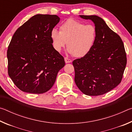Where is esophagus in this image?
Masks as SVG:
<instances>
[{
	"label": "esophagus",
	"instance_id": "34e87169",
	"mask_svg": "<svg viewBox=\"0 0 132 132\" xmlns=\"http://www.w3.org/2000/svg\"><path fill=\"white\" fill-rule=\"evenodd\" d=\"M64 61H65L66 63H71L72 61L71 59H69L68 57H64Z\"/></svg>",
	"mask_w": 132,
	"mask_h": 132
}]
</instances>
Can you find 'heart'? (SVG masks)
Here are the masks:
<instances>
[{
    "label": "heart",
    "instance_id": "obj_1",
    "mask_svg": "<svg viewBox=\"0 0 132 132\" xmlns=\"http://www.w3.org/2000/svg\"><path fill=\"white\" fill-rule=\"evenodd\" d=\"M60 31L53 29L51 38L55 50L61 52L66 45L68 51L76 57L87 55L92 50L97 39V29L93 24H86L69 19L59 27Z\"/></svg>",
    "mask_w": 132,
    "mask_h": 132
}]
</instances>
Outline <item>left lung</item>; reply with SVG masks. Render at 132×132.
<instances>
[{"instance_id":"8db88e82","label":"left lung","mask_w":132,"mask_h":132,"mask_svg":"<svg viewBox=\"0 0 132 132\" xmlns=\"http://www.w3.org/2000/svg\"><path fill=\"white\" fill-rule=\"evenodd\" d=\"M91 20L97 29V39L87 55L73 61L75 81L87 95L104 94L122 81L127 63L126 53L121 38L97 15H80Z\"/></svg>"}]
</instances>
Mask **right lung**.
I'll return each mask as SVG.
<instances>
[{"label": "right lung", "instance_id": "add662e5", "mask_svg": "<svg viewBox=\"0 0 132 132\" xmlns=\"http://www.w3.org/2000/svg\"><path fill=\"white\" fill-rule=\"evenodd\" d=\"M59 20L56 15L36 14L13 35L7 52L8 74L22 91L42 94L50 90L65 65L50 36Z\"/></svg>", "mask_w": 132, "mask_h": 132}]
</instances>
